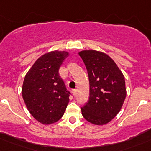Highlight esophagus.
Returning a JSON list of instances; mask_svg holds the SVG:
<instances>
[{"label":"esophagus","mask_w":151,"mask_h":151,"mask_svg":"<svg viewBox=\"0 0 151 151\" xmlns=\"http://www.w3.org/2000/svg\"><path fill=\"white\" fill-rule=\"evenodd\" d=\"M72 92H73V94L74 97H76V94H77V90H76V89H73L72 90Z\"/></svg>","instance_id":"esophagus-1"}]
</instances>
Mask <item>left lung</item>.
<instances>
[{
    "mask_svg": "<svg viewBox=\"0 0 151 151\" xmlns=\"http://www.w3.org/2000/svg\"><path fill=\"white\" fill-rule=\"evenodd\" d=\"M89 81V98L81 108L84 119L104 125L119 113L127 95L125 79L115 62L105 53L94 50L78 53Z\"/></svg>",
    "mask_w": 151,
    "mask_h": 151,
    "instance_id": "obj_1",
    "label": "left lung"
}]
</instances>
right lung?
<instances>
[{
    "mask_svg": "<svg viewBox=\"0 0 151 151\" xmlns=\"http://www.w3.org/2000/svg\"><path fill=\"white\" fill-rule=\"evenodd\" d=\"M67 52L54 51L36 60L26 74L22 97L30 114L43 124L57 122L63 117L70 92L59 69L68 57Z\"/></svg>",
    "mask_w": 151,
    "mask_h": 151,
    "instance_id": "right-lung-1",
    "label": "right lung"
}]
</instances>
